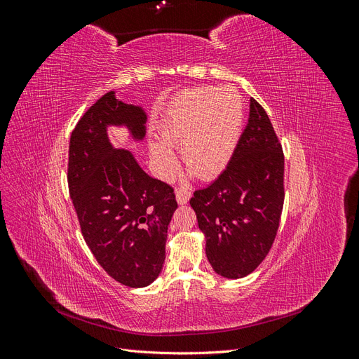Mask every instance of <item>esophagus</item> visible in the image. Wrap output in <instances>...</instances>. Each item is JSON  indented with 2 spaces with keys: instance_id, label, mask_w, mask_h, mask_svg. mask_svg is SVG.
<instances>
[{
  "instance_id": "1",
  "label": "esophagus",
  "mask_w": 359,
  "mask_h": 359,
  "mask_svg": "<svg viewBox=\"0 0 359 359\" xmlns=\"http://www.w3.org/2000/svg\"><path fill=\"white\" fill-rule=\"evenodd\" d=\"M175 198L180 205H186L191 198V193L187 189H180L175 191Z\"/></svg>"
}]
</instances>
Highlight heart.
I'll list each match as a JSON object with an SVG mask.
<instances>
[{"label":"heart","instance_id":"1","mask_svg":"<svg viewBox=\"0 0 359 359\" xmlns=\"http://www.w3.org/2000/svg\"><path fill=\"white\" fill-rule=\"evenodd\" d=\"M244 126L243 97L233 86L184 93L166 111L158 128L161 142L149 144V158L161 180L178 169L172 147H180L184 165L202 180H212L229 165Z\"/></svg>","mask_w":359,"mask_h":359}]
</instances>
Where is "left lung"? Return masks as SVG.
Masks as SVG:
<instances>
[{
    "label": "left lung",
    "instance_id": "left-lung-1",
    "mask_svg": "<svg viewBox=\"0 0 359 359\" xmlns=\"http://www.w3.org/2000/svg\"><path fill=\"white\" fill-rule=\"evenodd\" d=\"M285 157L265 109L250 99L248 123L229 165L190 199L215 274L243 278L277 235L285 201Z\"/></svg>",
    "mask_w": 359,
    "mask_h": 359
}]
</instances>
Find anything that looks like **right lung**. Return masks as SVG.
Masks as SVG:
<instances>
[{
  "instance_id": "1",
  "label": "right lung",
  "mask_w": 359,
  "mask_h": 359,
  "mask_svg": "<svg viewBox=\"0 0 359 359\" xmlns=\"http://www.w3.org/2000/svg\"><path fill=\"white\" fill-rule=\"evenodd\" d=\"M144 107L106 93L76 124L69 147V190L86 245L118 283L145 287L165 264L168 226L178 208L170 186L151 178L132 151L115 148L107 128L132 142L147 133Z\"/></svg>"
}]
</instances>
